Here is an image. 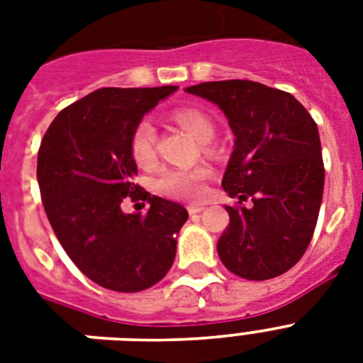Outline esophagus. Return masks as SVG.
Segmentation results:
<instances>
[{
    "instance_id": "34e87169",
    "label": "esophagus",
    "mask_w": 363,
    "mask_h": 363,
    "mask_svg": "<svg viewBox=\"0 0 363 363\" xmlns=\"http://www.w3.org/2000/svg\"><path fill=\"white\" fill-rule=\"evenodd\" d=\"M203 209L205 207H201V205H190V207H188V213H190V216H194V215H199Z\"/></svg>"
}]
</instances>
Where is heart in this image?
<instances>
[{
  "label": "heart",
  "instance_id": "heart-1",
  "mask_svg": "<svg viewBox=\"0 0 363 363\" xmlns=\"http://www.w3.org/2000/svg\"><path fill=\"white\" fill-rule=\"evenodd\" d=\"M173 121L184 128L199 143H209L215 135V125L201 111L177 109ZM131 156L137 164L147 167L156 158V130L148 121H141L131 133ZM209 179L207 167H173L164 169L156 177L154 188L162 196L177 199H199L205 194V182Z\"/></svg>",
  "mask_w": 363,
  "mask_h": 363
}]
</instances>
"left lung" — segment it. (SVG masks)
<instances>
[{
	"label": "left lung",
	"mask_w": 363,
	"mask_h": 363,
	"mask_svg": "<svg viewBox=\"0 0 363 363\" xmlns=\"http://www.w3.org/2000/svg\"><path fill=\"white\" fill-rule=\"evenodd\" d=\"M213 101L235 135L222 188L230 224L218 239L222 264L248 281H267L298 264L315 233L324 192L316 122L292 94L254 81L188 86Z\"/></svg>",
	"instance_id": "left-lung-1"
}]
</instances>
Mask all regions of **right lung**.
Returning a JSON list of instances; mask_svg holds the SVG:
<instances>
[{
    "label": "right lung",
    "mask_w": 363,
    "mask_h": 363,
    "mask_svg": "<svg viewBox=\"0 0 363 363\" xmlns=\"http://www.w3.org/2000/svg\"><path fill=\"white\" fill-rule=\"evenodd\" d=\"M175 90L99 88L60 111L37 154L43 207L60 245L90 281L115 292H141L164 279L188 218L182 205L133 182L131 133ZM125 197L148 201L147 215L125 216Z\"/></svg>",
    "instance_id": "right-lung-1"
}]
</instances>
